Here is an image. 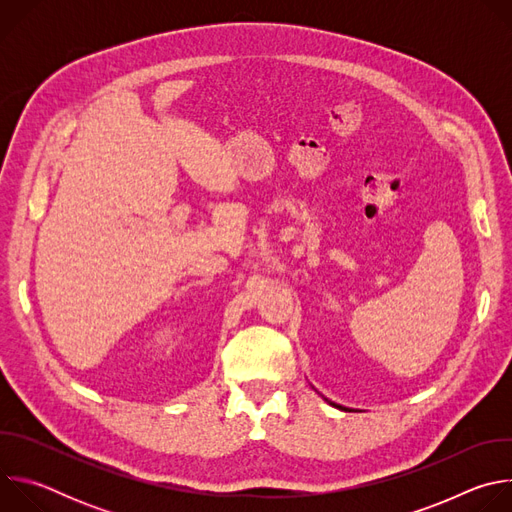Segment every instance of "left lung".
<instances>
[{"label": "left lung", "instance_id": "obj_1", "mask_svg": "<svg viewBox=\"0 0 512 512\" xmlns=\"http://www.w3.org/2000/svg\"><path fill=\"white\" fill-rule=\"evenodd\" d=\"M328 401V399H326ZM330 405H334V407H338V409H344V411H350V409H346V407H342V405H336V403H332V401H328Z\"/></svg>", "mask_w": 512, "mask_h": 512}]
</instances>
